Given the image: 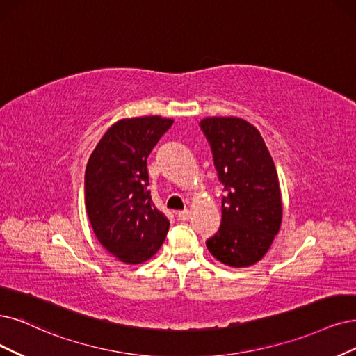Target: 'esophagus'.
Wrapping results in <instances>:
<instances>
[{"instance_id":"34e87169","label":"esophagus","mask_w":356,"mask_h":356,"mask_svg":"<svg viewBox=\"0 0 356 356\" xmlns=\"http://www.w3.org/2000/svg\"><path fill=\"white\" fill-rule=\"evenodd\" d=\"M189 218H191L189 209H183V211L177 213V220H180V221H188Z\"/></svg>"}]
</instances>
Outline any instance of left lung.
Returning a JSON list of instances; mask_svg holds the SVG:
<instances>
[{
	"mask_svg": "<svg viewBox=\"0 0 356 356\" xmlns=\"http://www.w3.org/2000/svg\"><path fill=\"white\" fill-rule=\"evenodd\" d=\"M200 127L225 191L221 225L207 248L222 264L249 267L267 254L280 229L277 171L259 131L243 118H204Z\"/></svg>",
	"mask_w": 356,
	"mask_h": 356,
	"instance_id": "obj_1",
	"label": "left lung"
}]
</instances>
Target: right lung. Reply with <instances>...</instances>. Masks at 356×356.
Here are the masks:
<instances>
[{
	"mask_svg": "<svg viewBox=\"0 0 356 356\" xmlns=\"http://www.w3.org/2000/svg\"><path fill=\"white\" fill-rule=\"evenodd\" d=\"M173 124L160 115L111 126L90 154L85 202L99 243L126 264H140L163 245L170 221L152 202L147 158Z\"/></svg>",
	"mask_w": 356,
	"mask_h": 356,
	"instance_id": "obj_1",
	"label": "right lung"
}]
</instances>
